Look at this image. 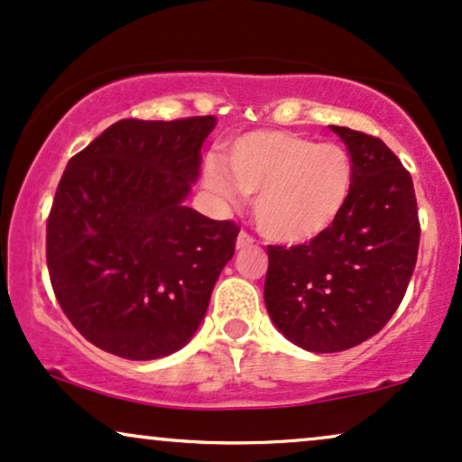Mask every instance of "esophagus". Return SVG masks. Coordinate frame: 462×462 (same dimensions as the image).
Instances as JSON below:
<instances>
[{
  "label": "esophagus",
  "instance_id": "obj_1",
  "mask_svg": "<svg viewBox=\"0 0 462 462\" xmlns=\"http://www.w3.org/2000/svg\"><path fill=\"white\" fill-rule=\"evenodd\" d=\"M254 245V236H249L247 232H241V235L236 236V249H247Z\"/></svg>",
  "mask_w": 462,
  "mask_h": 462
}]
</instances>
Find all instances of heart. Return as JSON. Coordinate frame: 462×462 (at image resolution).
<instances>
[{"label":"heart","mask_w":462,"mask_h":462,"mask_svg":"<svg viewBox=\"0 0 462 462\" xmlns=\"http://www.w3.org/2000/svg\"><path fill=\"white\" fill-rule=\"evenodd\" d=\"M226 162L208 160L204 185L226 202L255 196L254 217L274 243L305 245L332 230L354 191V162L341 144L285 130L230 140Z\"/></svg>","instance_id":"heart-1"}]
</instances>
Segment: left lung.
<instances>
[{"instance_id": "8db88e82", "label": "left lung", "mask_w": 462, "mask_h": 462, "mask_svg": "<svg viewBox=\"0 0 462 462\" xmlns=\"http://www.w3.org/2000/svg\"><path fill=\"white\" fill-rule=\"evenodd\" d=\"M354 162V191L332 230L307 245H268L264 302L279 332L332 354L377 335L399 309L420 245L410 172L382 140L330 125Z\"/></svg>"}]
</instances>
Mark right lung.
<instances>
[{"label": "right lung", "mask_w": 462, "mask_h": 462, "mask_svg": "<svg viewBox=\"0 0 462 462\" xmlns=\"http://www.w3.org/2000/svg\"><path fill=\"white\" fill-rule=\"evenodd\" d=\"M215 116L121 119L74 155L46 224V262L74 328L155 360L196 335L238 226L185 207Z\"/></svg>", "instance_id": "1"}]
</instances>
